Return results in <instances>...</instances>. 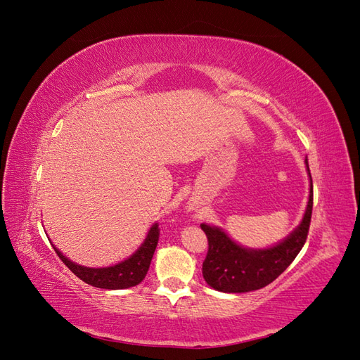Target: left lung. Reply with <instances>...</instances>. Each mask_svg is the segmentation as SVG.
<instances>
[{
	"label": "left lung",
	"instance_id": "obj_1",
	"mask_svg": "<svg viewBox=\"0 0 360 360\" xmlns=\"http://www.w3.org/2000/svg\"><path fill=\"white\" fill-rule=\"evenodd\" d=\"M307 168L311 179V172ZM312 179L307 212L300 225L285 240L267 249H248L233 242L221 228L201 224L209 250L202 263V276L212 288L222 292H248L274 282L297 257L307 242L312 214Z\"/></svg>",
	"mask_w": 360,
	"mask_h": 360
}]
</instances>
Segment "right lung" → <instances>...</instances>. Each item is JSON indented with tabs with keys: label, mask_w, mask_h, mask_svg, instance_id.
I'll return each instance as SVG.
<instances>
[{
	"label": "right lung",
	"mask_w": 360,
	"mask_h": 360,
	"mask_svg": "<svg viewBox=\"0 0 360 360\" xmlns=\"http://www.w3.org/2000/svg\"><path fill=\"white\" fill-rule=\"evenodd\" d=\"M159 242V225L155 224L150 228V231L146 237L144 243L138 248L134 255H130L127 259L122 261L115 266L110 267H101V269H93V267H84L73 263L69 258L64 257L60 250L56 249L57 255L60 259L66 264L70 271L82 279L85 284L103 288V290H123L129 287L138 285L141 281H143L147 275L151 258L156 250Z\"/></svg>",
	"instance_id": "obj_1"
}]
</instances>
